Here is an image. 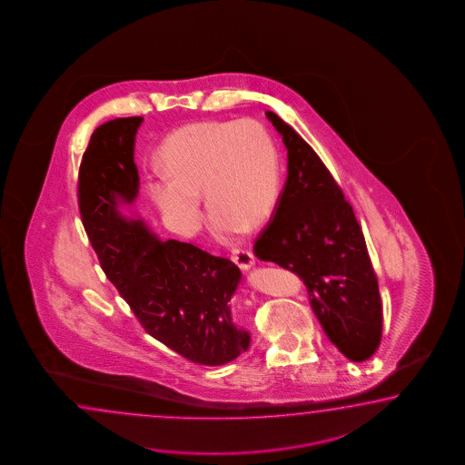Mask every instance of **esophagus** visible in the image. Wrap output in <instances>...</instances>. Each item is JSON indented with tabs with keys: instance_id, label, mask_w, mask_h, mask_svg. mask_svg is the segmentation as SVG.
Masks as SVG:
<instances>
[{
	"instance_id": "obj_1",
	"label": "esophagus",
	"mask_w": 465,
	"mask_h": 465,
	"mask_svg": "<svg viewBox=\"0 0 465 465\" xmlns=\"http://www.w3.org/2000/svg\"><path fill=\"white\" fill-rule=\"evenodd\" d=\"M231 261L239 265V269H242V271H247L255 264L254 254L247 249H241V247H236V249L231 251Z\"/></svg>"
}]
</instances>
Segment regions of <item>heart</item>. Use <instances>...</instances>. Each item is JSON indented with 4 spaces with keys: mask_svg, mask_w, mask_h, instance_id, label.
<instances>
[{
    "mask_svg": "<svg viewBox=\"0 0 465 465\" xmlns=\"http://www.w3.org/2000/svg\"><path fill=\"white\" fill-rule=\"evenodd\" d=\"M163 173L148 193L174 232L193 236L204 221L200 196L223 234L254 231L272 216L281 193L279 153L254 119L198 122L174 130L162 145Z\"/></svg>",
    "mask_w": 465,
    "mask_h": 465,
    "instance_id": "1",
    "label": "heart"
}]
</instances>
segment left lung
Returning a JSON list of instances; mask_svg holds the SVG:
<instances>
[{"instance_id": "1", "label": "left lung", "mask_w": 465, "mask_h": 465, "mask_svg": "<svg viewBox=\"0 0 465 465\" xmlns=\"http://www.w3.org/2000/svg\"><path fill=\"white\" fill-rule=\"evenodd\" d=\"M287 148V180L254 254L301 275L327 337L351 361L381 341V297L363 232L327 166L303 138L265 112Z\"/></svg>"}]
</instances>
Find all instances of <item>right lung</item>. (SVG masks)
<instances>
[{"label":"right lung","instance_id":"1","mask_svg":"<svg viewBox=\"0 0 465 465\" xmlns=\"http://www.w3.org/2000/svg\"><path fill=\"white\" fill-rule=\"evenodd\" d=\"M142 122L110 120L92 134L77 183L84 228L104 272L148 335L193 363H229L251 343L231 315L237 265L188 242L162 241L142 219L120 211L138 194L134 148Z\"/></svg>","mask_w":465,"mask_h":465}]
</instances>
